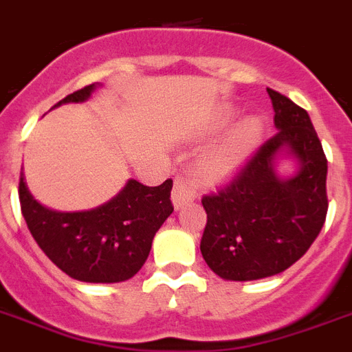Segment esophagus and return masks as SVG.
<instances>
[{
    "mask_svg": "<svg viewBox=\"0 0 352 352\" xmlns=\"http://www.w3.org/2000/svg\"><path fill=\"white\" fill-rule=\"evenodd\" d=\"M197 198L195 191L188 186V182H184L182 179H177L175 184L172 189V204L177 210L182 209L184 206H188L189 201H193Z\"/></svg>",
    "mask_w": 352,
    "mask_h": 352,
    "instance_id": "1",
    "label": "esophagus"
}]
</instances>
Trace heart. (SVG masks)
<instances>
[{
	"mask_svg": "<svg viewBox=\"0 0 352 352\" xmlns=\"http://www.w3.org/2000/svg\"><path fill=\"white\" fill-rule=\"evenodd\" d=\"M235 118V109L223 106L214 115L210 127L214 131L225 129ZM264 120L256 115L243 118L232 127L218 143H214L200 155L197 173L206 184H223L234 179L250 161L264 138Z\"/></svg>",
	"mask_w": 352,
	"mask_h": 352,
	"instance_id": "1",
	"label": "heart"
}]
</instances>
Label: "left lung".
<instances>
[{
  "label": "left lung",
  "instance_id": "left-lung-1",
  "mask_svg": "<svg viewBox=\"0 0 352 352\" xmlns=\"http://www.w3.org/2000/svg\"><path fill=\"white\" fill-rule=\"evenodd\" d=\"M267 94L278 133L227 188L201 200L207 212L201 256L230 282L285 271L308 252L328 212V161L308 113L271 88ZM280 158L295 161L292 176L277 173Z\"/></svg>",
  "mask_w": 352,
  "mask_h": 352
}]
</instances>
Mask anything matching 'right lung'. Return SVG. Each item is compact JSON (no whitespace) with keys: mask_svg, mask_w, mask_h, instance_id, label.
Listing matches in <instances>:
<instances>
[{"mask_svg":"<svg viewBox=\"0 0 352 352\" xmlns=\"http://www.w3.org/2000/svg\"><path fill=\"white\" fill-rule=\"evenodd\" d=\"M97 87L100 85H88L54 108L85 102ZM172 186V179L155 188L129 179L120 193L96 209L60 212L35 200L21 172L19 200L33 239L56 267L79 282L118 283L145 264L155 232L173 212Z\"/></svg>","mask_w":352,"mask_h":352,"instance_id":"obj_1","label":"right lung"}]
</instances>
